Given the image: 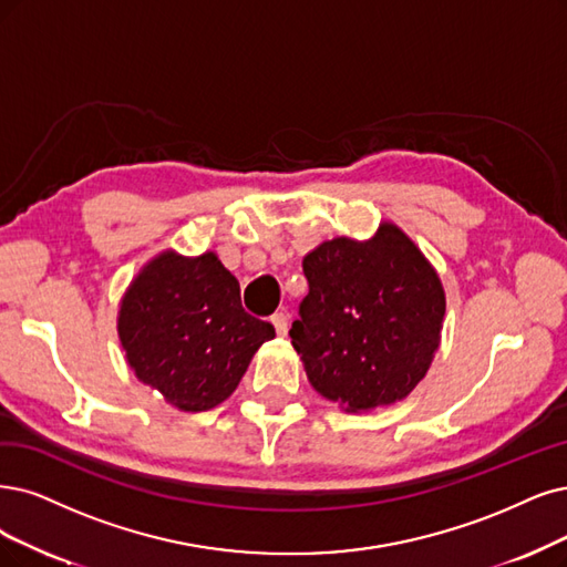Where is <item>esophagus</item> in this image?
<instances>
[{"mask_svg": "<svg viewBox=\"0 0 567 567\" xmlns=\"http://www.w3.org/2000/svg\"><path fill=\"white\" fill-rule=\"evenodd\" d=\"M270 324L276 327V333H278V337H287L289 320H287L285 312H276V316H270Z\"/></svg>", "mask_w": 567, "mask_h": 567, "instance_id": "obj_1", "label": "esophagus"}]
</instances>
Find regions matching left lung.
Returning a JSON list of instances; mask_svg holds the SVG:
<instances>
[{
    "label": "left lung",
    "mask_w": 567,
    "mask_h": 567,
    "mask_svg": "<svg viewBox=\"0 0 567 567\" xmlns=\"http://www.w3.org/2000/svg\"><path fill=\"white\" fill-rule=\"evenodd\" d=\"M308 295L289 329L310 385L360 413L425 379L442 339L446 297L436 270L400 226L371 240L333 238L303 257Z\"/></svg>",
    "instance_id": "8db88e82"
}]
</instances>
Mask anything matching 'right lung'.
<instances>
[{"instance_id":"1","label":"right lung","mask_w":567,"mask_h":567,"mask_svg":"<svg viewBox=\"0 0 567 567\" xmlns=\"http://www.w3.org/2000/svg\"><path fill=\"white\" fill-rule=\"evenodd\" d=\"M272 337V324L243 310L240 285L215 251H163L137 272L118 310V339L137 379L192 413L228 400Z\"/></svg>"}]
</instances>
